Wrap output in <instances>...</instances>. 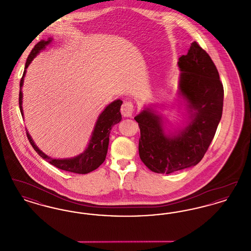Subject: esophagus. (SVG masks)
<instances>
[{
	"mask_svg": "<svg viewBox=\"0 0 251 251\" xmlns=\"http://www.w3.org/2000/svg\"><path fill=\"white\" fill-rule=\"evenodd\" d=\"M121 114L123 115V117L126 118H131L133 113V103L130 101V100H126L124 101V103L121 106Z\"/></svg>",
	"mask_w": 251,
	"mask_h": 251,
	"instance_id": "obj_1",
	"label": "esophagus"
}]
</instances>
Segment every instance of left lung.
Masks as SVG:
<instances>
[{
	"mask_svg": "<svg viewBox=\"0 0 251 251\" xmlns=\"http://www.w3.org/2000/svg\"><path fill=\"white\" fill-rule=\"evenodd\" d=\"M178 66V97L186 109L185 124L168 130L165 118L151 105L134 118L140 127V159L149 169L161 174L198 165L222 117L223 84L209 54L194 41Z\"/></svg>",
	"mask_w": 251,
	"mask_h": 251,
	"instance_id": "8db88e82",
	"label": "left lung"
}]
</instances>
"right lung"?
Returning <instances> with one entry per match:
<instances>
[{
	"instance_id": "obj_1",
	"label": "right lung",
	"mask_w": 251,
	"mask_h": 251,
	"mask_svg": "<svg viewBox=\"0 0 251 251\" xmlns=\"http://www.w3.org/2000/svg\"><path fill=\"white\" fill-rule=\"evenodd\" d=\"M52 41L51 37H49L48 40H41L38 42L34 49L32 50L31 53L29 54L28 58L25 63L24 75L21 80L20 84V109L22 116L24 117V109H23V85H24V77L26 74L27 68L35 59L36 55L43 50H45L49 44ZM122 104L121 100H116L108 104L104 110L100 114L98 120L96 121L94 130L92 131L91 138L89 143L87 145L86 149L84 151L78 155L74 156L72 158H64V159H55L45 154L41 150L38 149L33 138L27 131V137L30 141L33 148L35 149L38 155L46 160L50 165L58 167L62 170H66L69 172H73L77 174H87L100 167L105 160L107 154L108 145H109V135L112 127L120 123L121 120V114H120V106Z\"/></svg>"
}]
</instances>
